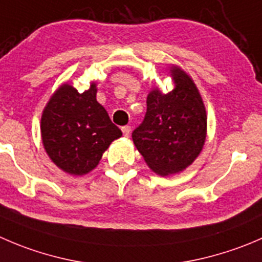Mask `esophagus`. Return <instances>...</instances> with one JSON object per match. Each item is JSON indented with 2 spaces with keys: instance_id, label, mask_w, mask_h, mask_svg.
<instances>
[{
  "instance_id": "esophagus-1",
  "label": "esophagus",
  "mask_w": 262,
  "mask_h": 262,
  "mask_svg": "<svg viewBox=\"0 0 262 262\" xmlns=\"http://www.w3.org/2000/svg\"><path fill=\"white\" fill-rule=\"evenodd\" d=\"M121 130H123V134L125 137H129V134H130V130H132V128L129 125H124L123 128H121Z\"/></svg>"
}]
</instances>
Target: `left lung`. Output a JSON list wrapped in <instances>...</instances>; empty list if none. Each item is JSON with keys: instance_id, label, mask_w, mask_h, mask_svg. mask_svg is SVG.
Wrapping results in <instances>:
<instances>
[{"instance_id": "8db88e82", "label": "left lung", "mask_w": 262, "mask_h": 262, "mask_svg": "<svg viewBox=\"0 0 262 262\" xmlns=\"http://www.w3.org/2000/svg\"><path fill=\"white\" fill-rule=\"evenodd\" d=\"M175 88L147 97L143 121L132 133L149 167L160 175L184 170L199 156L206 138V111L199 90L183 70L171 69Z\"/></svg>"}]
</instances>
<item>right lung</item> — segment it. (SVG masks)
I'll return each instance as SVG.
<instances>
[{
	"label": "right lung",
	"mask_w": 262,
	"mask_h": 262,
	"mask_svg": "<svg viewBox=\"0 0 262 262\" xmlns=\"http://www.w3.org/2000/svg\"><path fill=\"white\" fill-rule=\"evenodd\" d=\"M96 84L79 93L63 84L46 106L40 121L43 146L63 171L87 174L100 162L103 152L121 130L96 100Z\"/></svg>",
	"instance_id": "right-lung-1"
}]
</instances>
